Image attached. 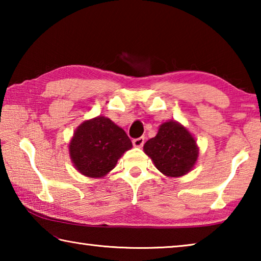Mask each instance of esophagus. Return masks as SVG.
Returning a JSON list of instances; mask_svg holds the SVG:
<instances>
[{"instance_id":"1","label":"esophagus","mask_w":261,"mask_h":261,"mask_svg":"<svg viewBox=\"0 0 261 261\" xmlns=\"http://www.w3.org/2000/svg\"><path fill=\"white\" fill-rule=\"evenodd\" d=\"M144 143H145L144 137H139V138H136L132 140V144H134L135 147H143Z\"/></svg>"}]
</instances>
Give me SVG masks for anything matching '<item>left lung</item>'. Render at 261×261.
I'll list each match as a JSON object with an SVG mask.
<instances>
[{"label": "left lung", "mask_w": 261, "mask_h": 261, "mask_svg": "<svg viewBox=\"0 0 261 261\" xmlns=\"http://www.w3.org/2000/svg\"><path fill=\"white\" fill-rule=\"evenodd\" d=\"M156 169L167 177H182L193 169L199 156V147L193 135L177 121H167L158 134L144 145Z\"/></svg>", "instance_id": "obj_1"}]
</instances>
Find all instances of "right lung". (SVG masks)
<instances>
[{
	"instance_id": "obj_1",
	"label": "right lung",
	"mask_w": 261,
	"mask_h": 261,
	"mask_svg": "<svg viewBox=\"0 0 261 261\" xmlns=\"http://www.w3.org/2000/svg\"><path fill=\"white\" fill-rule=\"evenodd\" d=\"M131 148L132 143L125 131L102 115L79 124L69 143L73 167L90 178L105 177Z\"/></svg>"
}]
</instances>
